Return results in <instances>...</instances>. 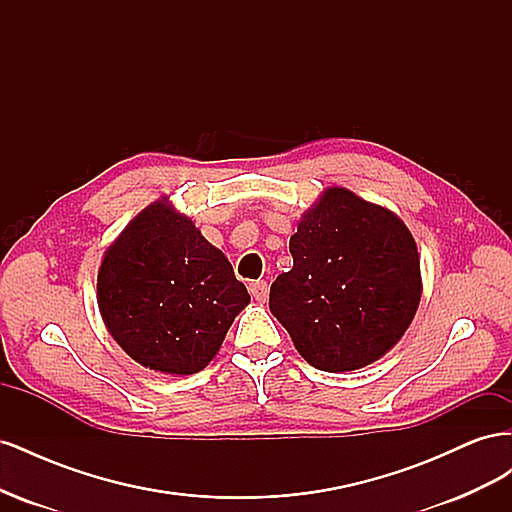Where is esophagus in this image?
Returning <instances> with one entry per match:
<instances>
[{
    "instance_id": "1",
    "label": "esophagus",
    "mask_w": 512,
    "mask_h": 512,
    "mask_svg": "<svg viewBox=\"0 0 512 512\" xmlns=\"http://www.w3.org/2000/svg\"><path fill=\"white\" fill-rule=\"evenodd\" d=\"M250 294L258 301V303H265L269 299V286L265 280H256V282H250Z\"/></svg>"
}]
</instances>
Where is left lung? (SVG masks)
Listing matches in <instances>:
<instances>
[{
    "label": "left lung",
    "mask_w": 512,
    "mask_h": 512,
    "mask_svg": "<svg viewBox=\"0 0 512 512\" xmlns=\"http://www.w3.org/2000/svg\"><path fill=\"white\" fill-rule=\"evenodd\" d=\"M290 254L269 307L309 365L359 369L406 333L421 301V260L389 209L331 188L303 215Z\"/></svg>",
    "instance_id": "left-lung-1"
}]
</instances>
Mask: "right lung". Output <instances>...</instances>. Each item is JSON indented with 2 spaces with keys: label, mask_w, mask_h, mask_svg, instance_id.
Here are the masks:
<instances>
[{
  "label": "right lung",
  "mask_w": 512,
  "mask_h": 512,
  "mask_svg": "<svg viewBox=\"0 0 512 512\" xmlns=\"http://www.w3.org/2000/svg\"><path fill=\"white\" fill-rule=\"evenodd\" d=\"M247 303L226 256L166 198L136 215L98 273L106 329L136 363L164 374L203 369Z\"/></svg>",
  "instance_id": "obj_1"
}]
</instances>
